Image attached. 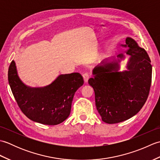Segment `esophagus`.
<instances>
[{
	"mask_svg": "<svg viewBox=\"0 0 160 160\" xmlns=\"http://www.w3.org/2000/svg\"><path fill=\"white\" fill-rule=\"evenodd\" d=\"M82 76H83L84 82H88V80H89V78H90V75H89V73H83Z\"/></svg>",
	"mask_w": 160,
	"mask_h": 160,
	"instance_id": "34e87169",
	"label": "esophagus"
}]
</instances>
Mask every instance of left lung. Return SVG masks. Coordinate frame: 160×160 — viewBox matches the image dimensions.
I'll list each match as a JSON object with an SVG mask.
<instances>
[{
    "label": "left lung",
    "instance_id": "8db88e82",
    "mask_svg": "<svg viewBox=\"0 0 160 160\" xmlns=\"http://www.w3.org/2000/svg\"><path fill=\"white\" fill-rule=\"evenodd\" d=\"M122 47L131 56L127 70L118 71L120 60L102 62L93 69V78L88 81L94 89L98 113L107 124L119 123L136 115L150 91L152 65L148 53L129 37ZM118 57L122 59L124 56L120 54Z\"/></svg>",
    "mask_w": 160,
    "mask_h": 160
}]
</instances>
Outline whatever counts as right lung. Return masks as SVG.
<instances>
[{
  "mask_svg": "<svg viewBox=\"0 0 160 160\" xmlns=\"http://www.w3.org/2000/svg\"><path fill=\"white\" fill-rule=\"evenodd\" d=\"M8 80L20 110L30 120L47 125H56L69 117L76 91L84 84L79 73L60 75L49 85L31 88L22 82L15 62L8 70Z\"/></svg>",
  "mask_w": 160,
  "mask_h": 160,
  "instance_id": "1",
  "label": "right lung"
}]
</instances>
